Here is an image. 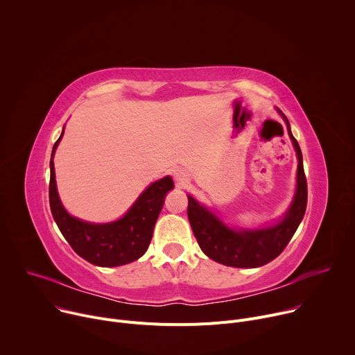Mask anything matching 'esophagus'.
Wrapping results in <instances>:
<instances>
[{
  "instance_id": "1",
  "label": "esophagus",
  "mask_w": 355,
  "mask_h": 355,
  "mask_svg": "<svg viewBox=\"0 0 355 355\" xmlns=\"http://www.w3.org/2000/svg\"><path fill=\"white\" fill-rule=\"evenodd\" d=\"M174 178H175V182L178 185H181V187H184V185H187L189 182V174L184 168H177L174 171Z\"/></svg>"
}]
</instances>
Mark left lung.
<instances>
[{
	"mask_svg": "<svg viewBox=\"0 0 355 355\" xmlns=\"http://www.w3.org/2000/svg\"><path fill=\"white\" fill-rule=\"evenodd\" d=\"M282 116L288 125V133L295 146L299 164L296 193L288 214L279 223L267 229L236 232L223 225V222L214 214L200 207L191 195H188L187 212L192 232L200 250L216 263L234 268H256L268 264L284 251L305 216L308 184L305 171H303L302 151L291 133L286 116Z\"/></svg>",
	"mask_w": 355,
	"mask_h": 355,
	"instance_id": "1",
	"label": "left lung"
}]
</instances>
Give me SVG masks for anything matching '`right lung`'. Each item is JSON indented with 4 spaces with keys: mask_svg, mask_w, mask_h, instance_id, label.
<instances>
[{
    "mask_svg": "<svg viewBox=\"0 0 355 355\" xmlns=\"http://www.w3.org/2000/svg\"><path fill=\"white\" fill-rule=\"evenodd\" d=\"M62 137L63 133L53 146L49 182L50 211L58 227L77 254L94 266L118 267L136 261L144 254L153 237L164 196L174 187L171 177L151 184L122 219L105 225L83 222L66 212L58 195L53 155Z\"/></svg>",
    "mask_w": 355,
    "mask_h": 355,
    "instance_id": "right-lung-1",
    "label": "right lung"
}]
</instances>
